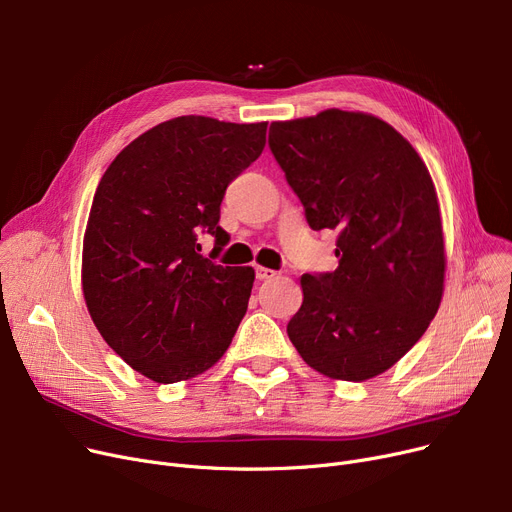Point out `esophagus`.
<instances>
[{
	"label": "esophagus",
	"mask_w": 512,
	"mask_h": 512,
	"mask_svg": "<svg viewBox=\"0 0 512 512\" xmlns=\"http://www.w3.org/2000/svg\"><path fill=\"white\" fill-rule=\"evenodd\" d=\"M255 276H257V280H267V278H274L276 272L274 270H267V267H263V265H257L255 267Z\"/></svg>",
	"instance_id": "esophagus-1"
}]
</instances>
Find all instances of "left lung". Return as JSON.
Instances as JSON below:
<instances>
[{
	"label": "left lung",
	"instance_id": "1",
	"mask_svg": "<svg viewBox=\"0 0 512 512\" xmlns=\"http://www.w3.org/2000/svg\"><path fill=\"white\" fill-rule=\"evenodd\" d=\"M270 149L313 230H338V267L301 278L288 338L332 380L388 371L425 334L444 294L436 186L413 145L378 116L332 110L272 122Z\"/></svg>",
	"mask_w": 512,
	"mask_h": 512
}]
</instances>
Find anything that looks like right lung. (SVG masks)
Instances as JSON below:
<instances>
[{
  "label": "right lung",
  "mask_w": 512,
  "mask_h": 512,
  "mask_svg": "<svg viewBox=\"0 0 512 512\" xmlns=\"http://www.w3.org/2000/svg\"><path fill=\"white\" fill-rule=\"evenodd\" d=\"M265 132L267 122L172 118L101 176L83 238L85 303L114 353L157 384L213 367L247 313L255 270L215 265L197 236L228 242L226 186L261 155Z\"/></svg>",
  "instance_id": "right-lung-1"
}]
</instances>
